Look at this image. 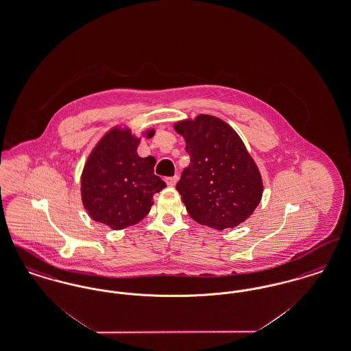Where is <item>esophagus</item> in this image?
Returning a JSON list of instances; mask_svg holds the SVG:
<instances>
[{
    "instance_id": "1",
    "label": "esophagus",
    "mask_w": 351,
    "mask_h": 351,
    "mask_svg": "<svg viewBox=\"0 0 351 351\" xmlns=\"http://www.w3.org/2000/svg\"><path fill=\"white\" fill-rule=\"evenodd\" d=\"M178 180H179L178 175L171 176V178H166V183H167L168 186H173L175 184L178 183Z\"/></svg>"
}]
</instances>
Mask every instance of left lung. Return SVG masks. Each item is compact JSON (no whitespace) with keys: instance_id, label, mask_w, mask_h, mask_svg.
Here are the masks:
<instances>
[{"instance_id":"8db88e82","label":"left lung","mask_w":351,"mask_h":351,"mask_svg":"<svg viewBox=\"0 0 351 351\" xmlns=\"http://www.w3.org/2000/svg\"><path fill=\"white\" fill-rule=\"evenodd\" d=\"M173 128L191 156L176 184L191 218L217 230L245 222L261 202L263 182L239 135L209 114L179 121Z\"/></svg>"}]
</instances>
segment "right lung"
I'll use <instances>...</instances> for the list:
<instances>
[{"label":"right lung","instance_id":"add662e5","mask_svg":"<svg viewBox=\"0 0 351 351\" xmlns=\"http://www.w3.org/2000/svg\"><path fill=\"white\" fill-rule=\"evenodd\" d=\"M155 134L149 129L143 135ZM141 138L129 128L116 126L89 154L82 173V200L89 217L121 230L146 217L152 196L166 188L154 173L155 158L136 152Z\"/></svg>","mask_w":351,"mask_h":351}]
</instances>
